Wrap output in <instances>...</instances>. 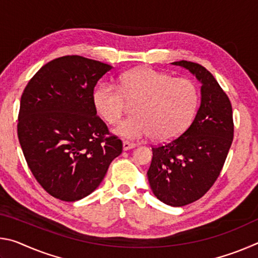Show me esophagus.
I'll use <instances>...</instances> for the list:
<instances>
[{
	"label": "esophagus",
	"mask_w": 258,
	"mask_h": 258,
	"mask_svg": "<svg viewBox=\"0 0 258 258\" xmlns=\"http://www.w3.org/2000/svg\"><path fill=\"white\" fill-rule=\"evenodd\" d=\"M135 143H133V142H128V141H124L123 142V149L126 151V150H131V149H133V148H135Z\"/></svg>",
	"instance_id": "obj_1"
}]
</instances>
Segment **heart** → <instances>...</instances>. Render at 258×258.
<instances>
[{
	"mask_svg": "<svg viewBox=\"0 0 258 258\" xmlns=\"http://www.w3.org/2000/svg\"><path fill=\"white\" fill-rule=\"evenodd\" d=\"M128 102H137L135 116L123 121L116 133L127 140L154 135L169 141L181 135L197 110L199 91L189 78H174L154 68H137L119 76V84L103 83L93 92V103L100 116L110 125L123 118Z\"/></svg>",
	"mask_w": 258,
	"mask_h": 258,
	"instance_id": "1",
	"label": "heart"
}]
</instances>
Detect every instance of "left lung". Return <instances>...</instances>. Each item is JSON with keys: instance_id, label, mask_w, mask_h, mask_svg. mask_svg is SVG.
<instances>
[{"instance_id": "8db88e82", "label": "left lung", "mask_w": 258, "mask_h": 258, "mask_svg": "<svg viewBox=\"0 0 258 258\" xmlns=\"http://www.w3.org/2000/svg\"><path fill=\"white\" fill-rule=\"evenodd\" d=\"M173 63L189 69L202 83V103L180 137L152 147L147 175L160 202L181 207L202 198L220 176L234 124L229 97L206 68L186 60Z\"/></svg>"}]
</instances>
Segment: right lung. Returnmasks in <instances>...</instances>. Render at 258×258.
<instances>
[{
	"label": "right lung",
	"instance_id": "add662e5",
	"mask_svg": "<svg viewBox=\"0 0 258 258\" xmlns=\"http://www.w3.org/2000/svg\"><path fill=\"white\" fill-rule=\"evenodd\" d=\"M110 64L64 55L30 78L20 100L18 139L34 177L63 202L89 196L123 151L97 115L94 87Z\"/></svg>",
	"mask_w": 258,
	"mask_h": 258
}]
</instances>
